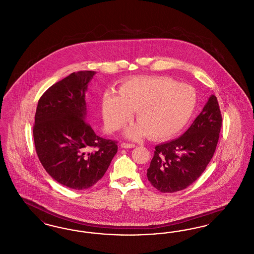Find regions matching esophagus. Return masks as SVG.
<instances>
[{"instance_id": "1", "label": "esophagus", "mask_w": 254, "mask_h": 254, "mask_svg": "<svg viewBox=\"0 0 254 254\" xmlns=\"http://www.w3.org/2000/svg\"><path fill=\"white\" fill-rule=\"evenodd\" d=\"M121 147L122 148H133V147H135V144L134 143H128V142H122Z\"/></svg>"}]
</instances>
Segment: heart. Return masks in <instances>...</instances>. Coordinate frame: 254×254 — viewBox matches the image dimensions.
Masks as SVG:
<instances>
[{"label": "heart", "instance_id": "obj_1", "mask_svg": "<svg viewBox=\"0 0 254 254\" xmlns=\"http://www.w3.org/2000/svg\"><path fill=\"white\" fill-rule=\"evenodd\" d=\"M119 92L104 93V122L114 131L131 118L132 111L136 112L138 124L125 130V136L133 140L145 133L153 139L172 137L189 121L196 104L191 86L165 77L133 79L123 84Z\"/></svg>", "mask_w": 254, "mask_h": 254}]
</instances>
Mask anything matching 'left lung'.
I'll list each match as a JSON object with an SVG mask.
<instances>
[{"label": "left lung", "mask_w": 254, "mask_h": 254, "mask_svg": "<svg viewBox=\"0 0 254 254\" xmlns=\"http://www.w3.org/2000/svg\"><path fill=\"white\" fill-rule=\"evenodd\" d=\"M222 116L215 95L183 135L155 147L147 179L163 193H174L194 183L204 172L215 151Z\"/></svg>", "instance_id": "obj_1"}]
</instances>
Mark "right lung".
Listing matches in <instances>:
<instances>
[{
  "label": "right lung",
  "mask_w": 254,
  "mask_h": 254,
  "mask_svg": "<svg viewBox=\"0 0 254 254\" xmlns=\"http://www.w3.org/2000/svg\"><path fill=\"white\" fill-rule=\"evenodd\" d=\"M94 74L71 72L54 84L40 98L35 115L34 142L42 166L55 181L74 190L101 180L118 149L86 122L85 93Z\"/></svg>",
  "instance_id": "obj_1"
}]
</instances>
